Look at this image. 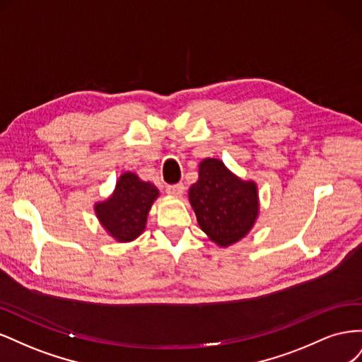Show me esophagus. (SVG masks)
<instances>
[{
    "instance_id": "1",
    "label": "esophagus",
    "mask_w": 362,
    "mask_h": 362,
    "mask_svg": "<svg viewBox=\"0 0 362 362\" xmlns=\"http://www.w3.org/2000/svg\"><path fill=\"white\" fill-rule=\"evenodd\" d=\"M184 184L182 182H178V184H170L166 187V192L172 196H181L184 193Z\"/></svg>"
}]
</instances>
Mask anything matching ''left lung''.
<instances>
[{
	"instance_id": "left-lung-1",
	"label": "left lung",
	"mask_w": 362,
	"mask_h": 362,
	"mask_svg": "<svg viewBox=\"0 0 362 362\" xmlns=\"http://www.w3.org/2000/svg\"><path fill=\"white\" fill-rule=\"evenodd\" d=\"M189 198L201 229L218 246L243 238L258 214L257 185L238 180L214 158L199 164V180L192 184Z\"/></svg>"
}]
</instances>
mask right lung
Here are the masks:
<instances>
[{
	"label": "right lung",
	"mask_w": 362,
	"mask_h": 362,
	"mask_svg": "<svg viewBox=\"0 0 362 362\" xmlns=\"http://www.w3.org/2000/svg\"><path fill=\"white\" fill-rule=\"evenodd\" d=\"M157 196L156 185L128 172L119 178L112 198L96 204V216L116 240L131 242L144 233L151 205Z\"/></svg>",
	"instance_id": "1"
}]
</instances>
